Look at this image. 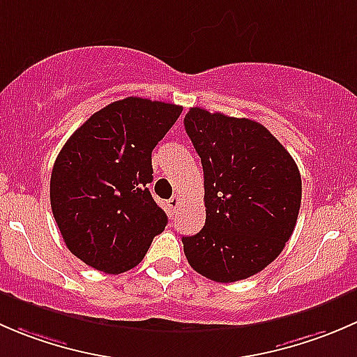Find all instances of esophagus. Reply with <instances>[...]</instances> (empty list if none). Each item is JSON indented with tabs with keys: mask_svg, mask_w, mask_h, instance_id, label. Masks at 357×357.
Returning a JSON list of instances; mask_svg holds the SVG:
<instances>
[{
	"mask_svg": "<svg viewBox=\"0 0 357 357\" xmlns=\"http://www.w3.org/2000/svg\"><path fill=\"white\" fill-rule=\"evenodd\" d=\"M179 205H181V199L179 197H172V199H169V207L172 208V211H178Z\"/></svg>",
	"mask_w": 357,
	"mask_h": 357,
	"instance_id": "1",
	"label": "esophagus"
}]
</instances>
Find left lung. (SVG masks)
<instances>
[{
  "mask_svg": "<svg viewBox=\"0 0 357 357\" xmlns=\"http://www.w3.org/2000/svg\"><path fill=\"white\" fill-rule=\"evenodd\" d=\"M185 129L204 167L205 225L183 236L190 266L218 283L245 280L289 242L302 199L301 172L259 122L193 107Z\"/></svg>",
  "mask_w": 357,
  "mask_h": 357,
  "instance_id": "obj_1",
  "label": "left lung"
}]
</instances>
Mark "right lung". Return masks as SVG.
I'll list each match as a JSON object with an SVG mask.
<instances>
[{
  "instance_id": "add662e5",
  "label": "right lung",
  "mask_w": 357,
  "mask_h": 357,
  "mask_svg": "<svg viewBox=\"0 0 357 357\" xmlns=\"http://www.w3.org/2000/svg\"><path fill=\"white\" fill-rule=\"evenodd\" d=\"M183 107L138 96L93 114L60 150L50 181L53 218L72 254L119 275L142 262L167 215L153 200L152 150Z\"/></svg>"
}]
</instances>
